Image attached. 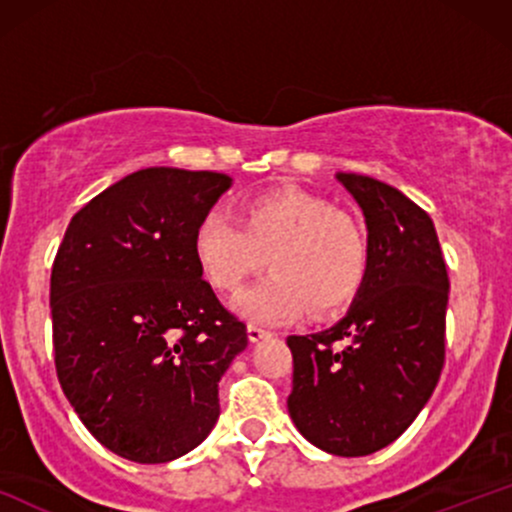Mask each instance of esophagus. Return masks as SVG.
<instances>
[{
  "mask_svg": "<svg viewBox=\"0 0 512 512\" xmlns=\"http://www.w3.org/2000/svg\"><path fill=\"white\" fill-rule=\"evenodd\" d=\"M248 337H250V342H262V339L269 337V330H264L262 325H255V322H250Z\"/></svg>",
  "mask_w": 512,
  "mask_h": 512,
  "instance_id": "esophagus-1",
  "label": "esophagus"
}]
</instances>
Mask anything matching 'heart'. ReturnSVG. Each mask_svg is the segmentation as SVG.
<instances>
[{
	"label": "heart",
	"instance_id": "b5f03b06",
	"mask_svg": "<svg viewBox=\"0 0 512 512\" xmlns=\"http://www.w3.org/2000/svg\"><path fill=\"white\" fill-rule=\"evenodd\" d=\"M192 252L216 291H236L269 255V279L238 293L233 310L250 322L284 325L305 310L325 317L361 289L368 250L361 228L330 202L301 190H272L245 202L240 221L211 209Z\"/></svg>",
	"mask_w": 512,
	"mask_h": 512
}]
</instances>
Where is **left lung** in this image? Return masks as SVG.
<instances>
[{
  "mask_svg": "<svg viewBox=\"0 0 512 512\" xmlns=\"http://www.w3.org/2000/svg\"><path fill=\"white\" fill-rule=\"evenodd\" d=\"M366 219L361 289L339 322L286 339L293 354L289 414L315 448L363 457L411 426L445 361L448 269L431 216L368 175L337 173Z\"/></svg>",
  "mask_w": 512,
  "mask_h": 512,
  "instance_id": "1",
  "label": "left lung"
}]
</instances>
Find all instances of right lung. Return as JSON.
Listing matches in <instances>:
<instances>
[{"label":"right lung","instance_id":"obj_1","mask_svg":"<svg viewBox=\"0 0 512 512\" xmlns=\"http://www.w3.org/2000/svg\"><path fill=\"white\" fill-rule=\"evenodd\" d=\"M233 178L144 168L76 211L50 279L57 378L98 443L178 460L219 421L248 330L202 279L192 238Z\"/></svg>","mask_w":512,"mask_h":512}]
</instances>
